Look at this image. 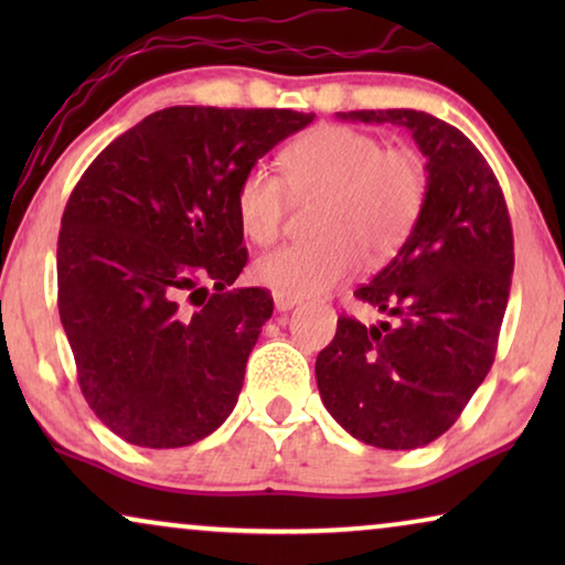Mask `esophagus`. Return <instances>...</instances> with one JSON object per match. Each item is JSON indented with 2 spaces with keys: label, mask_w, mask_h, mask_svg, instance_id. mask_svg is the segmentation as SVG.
Listing matches in <instances>:
<instances>
[{
  "label": "esophagus",
  "mask_w": 565,
  "mask_h": 565,
  "mask_svg": "<svg viewBox=\"0 0 565 565\" xmlns=\"http://www.w3.org/2000/svg\"><path fill=\"white\" fill-rule=\"evenodd\" d=\"M298 303H300V300H296V298H285V296H277V292H275V308L280 313L292 311V308H296Z\"/></svg>",
  "instance_id": "1"
}]
</instances>
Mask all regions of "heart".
<instances>
[{"instance_id": "b5f03b06", "label": "heart", "mask_w": 565, "mask_h": 565, "mask_svg": "<svg viewBox=\"0 0 565 565\" xmlns=\"http://www.w3.org/2000/svg\"><path fill=\"white\" fill-rule=\"evenodd\" d=\"M282 172L254 164L236 184V218L252 242L280 234L290 192L323 195L311 244H282L254 262L252 275L277 296H323L362 267L396 254L427 203V161L412 146H385L350 126H319L282 153Z\"/></svg>"}]
</instances>
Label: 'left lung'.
<instances>
[{
    "instance_id": "left-lung-1",
    "label": "left lung",
    "mask_w": 565,
    "mask_h": 565,
    "mask_svg": "<svg viewBox=\"0 0 565 565\" xmlns=\"http://www.w3.org/2000/svg\"><path fill=\"white\" fill-rule=\"evenodd\" d=\"M342 120L406 128L427 157V203L396 257L354 290L391 321L339 316L316 358L327 412L360 443L414 450L458 422L497 358L514 269L504 192L483 153L419 110H354Z\"/></svg>"
}]
</instances>
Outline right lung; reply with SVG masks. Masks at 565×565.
<instances>
[{"mask_svg":"<svg viewBox=\"0 0 565 565\" xmlns=\"http://www.w3.org/2000/svg\"><path fill=\"white\" fill-rule=\"evenodd\" d=\"M311 120L167 107L115 138L76 182L56 249L58 313L84 398L126 443L184 447L234 412L273 316L267 290H227L246 265L236 184Z\"/></svg>","mask_w":565,"mask_h":565,"instance_id":"add662e5","label":"right lung"}]
</instances>
